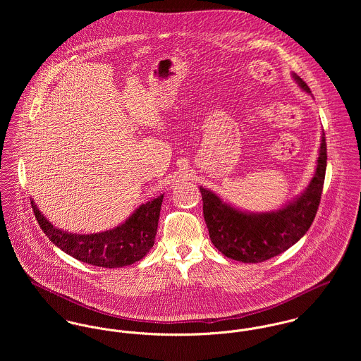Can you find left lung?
<instances>
[{"label": "left lung", "instance_id": "1", "mask_svg": "<svg viewBox=\"0 0 361 361\" xmlns=\"http://www.w3.org/2000/svg\"><path fill=\"white\" fill-rule=\"evenodd\" d=\"M298 85L311 94L306 82L293 73ZM326 169L325 133L315 173L307 189L286 206L269 212H245L224 203L215 193L200 188L203 214L212 245L228 258L242 262H262L275 257L309 231L321 202V193Z\"/></svg>", "mask_w": 361, "mask_h": 361}]
</instances>
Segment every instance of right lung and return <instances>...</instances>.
<instances>
[{"instance_id":"obj_1","label":"right lung","mask_w":361,"mask_h":361,"mask_svg":"<svg viewBox=\"0 0 361 361\" xmlns=\"http://www.w3.org/2000/svg\"><path fill=\"white\" fill-rule=\"evenodd\" d=\"M164 195L142 204L114 229L78 235L58 229L39 211L32 200L35 216L52 243L82 262L103 268H121L145 257L154 246L159 209Z\"/></svg>"}]
</instances>
